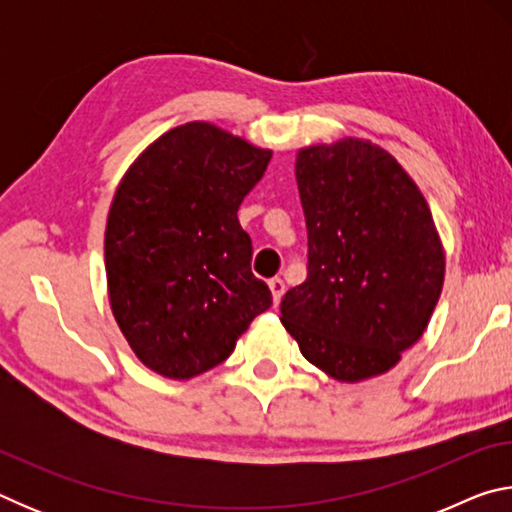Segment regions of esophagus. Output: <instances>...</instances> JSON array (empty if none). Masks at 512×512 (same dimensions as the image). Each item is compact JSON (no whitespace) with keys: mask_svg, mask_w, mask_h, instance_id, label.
Masks as SVG:
<instances>
[{"mask_svg":"<svg viewBox=\"0 0 512 512\" xmlns=\"http://www.w3.org/2000/svg\"><path fill=\"white\" fill-rule=\"evenodd\" d=\"M268 287H271L273 302L277 305V302H280L282 296H284V280H282V277H273V280H268Z\"/></svg>","mask_w":512,"mask_h":512,"instance_id":"1","label":"esophagus"}]
</instances>
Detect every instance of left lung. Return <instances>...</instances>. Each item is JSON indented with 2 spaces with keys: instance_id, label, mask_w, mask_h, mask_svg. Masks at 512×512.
I'll list each match as a JSON object with an SVG mask.
<instances>
[{
  "instance_id": "8db88e82",
  "label": "left lung",
  "mask_w": 512,
  "mask_h": 512,
  "mask_svg": "<svg viewBox=\"0 0 512 512\" xmlns=\"http://www.w3.org/2000/svg\"><path fill=\"white\" fill-rule=\"evenodd\" d=\"M296 180L307 280L284 293L282 325L329 377L381 375L420 339L443 291L429 205L391 153L361 140L302 149Z\"/></svg>"
}]
</instances>
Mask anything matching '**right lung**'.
<instances>
[{"label": "right lung", "instance_id": "1", "mask_svg": "<svg viewBox=\"0 0 512 512\" xmlns=\"http://www.w3.org/2000/svg\"><path fill=\"white\" fill-rule=\"evenodd\" d=\"M268 160L271 151L192 121L153 142L117 187L103 253L112 314L144 366L164 377L219 366L273 305L237 219Z\"/></svg>", "mask_w": 512, "mask_h": 512}]
</instances>
